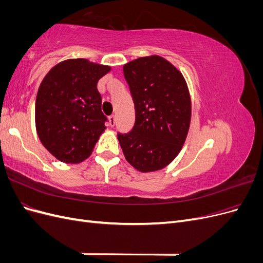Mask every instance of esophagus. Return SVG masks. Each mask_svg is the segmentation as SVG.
Wrapping results in <instances>:
<instances>
[{
	"label": "esophagus",
	"mask_w": 263,
	"mask_h": 263,
	"mask_svg": "<svg viewBox=\"0 0 263 263\" xmlns=\"http://www.w3.org/2000/svg\"><path fill=\"white\" fill-rule=\"evenodd\" d=\"M108 118H109V125H110V127H114L115 123H116L115 115H110Z\"/></svg>",
	"instance_id": "obj_1"
}]
</instances>
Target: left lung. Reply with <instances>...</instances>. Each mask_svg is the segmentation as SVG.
Wrapping results in <instances>:
<instances>
[{"instance_id":"1","label":"left lung","mask_w":263,"mask_h":263,"mask_svg":"<svg viewBox=\"0 0 263 263\" xmlns=\"http://www.w3.org/2000/svg\"><path fill=\"white\" fill-rule=\"evenodd\" d=\"M123 71L135 124L128 133H117L119 145L134 168L160 170L177 157L187 135L191 101L184 78L159 55L126 63Z\"/></svg>"}]
</instances>
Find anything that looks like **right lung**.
<instances>
[{
  "label": "right lung",
  "mask_w": 263,
  "mask_h": 263,
  "mask_svg": "<svg viewBox=\"0 0 263 263\" xmlns=\"http://www.w3.org/2000/svg\"><path fill=\"white\" fill-rule=\"evenodd\" d=\"M110 70L85 59L54 66L43 80L36 98L38 137L51 155L67 163L89 157L105 129L98 81Z\"/></svg>",
  "instance_id": "right-lung-1"
}]
</instances>
